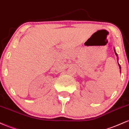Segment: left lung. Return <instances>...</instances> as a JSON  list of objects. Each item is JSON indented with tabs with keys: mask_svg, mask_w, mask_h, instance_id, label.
<instances>
[{
	"mask_svg": "<svg viewBox=\"0 0 129 129\" xmlns=\"http://www.w3.org/2000/svg\"><path fill=\"white\" fill-rule=\"evenodd\" d=\"M114 51H115V55H116V57H117V59H118V55H117V54H116V52L115 51V48H114ZM118 66L119 67V69H120V72H121V66H120V65H119V63H118Z\"/></svg>",
	"mask_w": 129,
	"mask_h": 129,
	"instance_id": "left-lung-1",
	"label": "left lung"
}]
</instances>
